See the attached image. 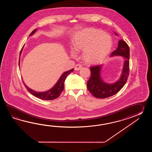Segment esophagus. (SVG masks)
<instances>
[{
    "mask_svg": "<svg viewBox=\"0 0 152 152\" xmlns=\"http://www.w3.org/2000/svg\"><path fill=\"white\" fill-rule=\"evenodd\" d=\"M83 67V66L80 64H77L75 66V71H79Z\"/></svg>",
    "mask_w": 152,
    "mask_h": 152,
    "instance_id": "34e87169",
    "label": "esophagus"
}]
</instances>
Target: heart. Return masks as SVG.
Wrapping results in <instances>:
<instances>
[{
  "label": "heart",
  "instance_id": "b5f03b06",
  "mask_svg": "<svg viewBox=\"0 0 152 152\" xmlns=\"http://www.w3.org/2000/svg\"><path fill=\"white\" fill-rule=\"evenodd\" d=\"M73 53L82 50L81 58L87 65H95L102 61L109 54L113 45L112 38L103 31L88 28L75 32L71 39Z\"/></svg>",
  "mask_w": 152,
  "mask_h": 152
}]
</instances>
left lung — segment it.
Masks as SVG:
<instances>
[{
    "mask_svg": "<svg viewBox=\"0 0 152 152\" xmlns=\"http://www.w3.org/2000/svg\"><path fill=\"white\" fill-rule=\"evenodd\" d=\"M115 34L117 35L116 32ZM129 54L130 50L128 45L122 39L119 41L118 47L114 50L110 57L113 56H122L124 59L122 75L116 82L107 84L101 78L100 73L103 64L90 67L91 75L87 81V87L88 91L94 97L104 99L111 97L118 92L126 83L129 74Z\"/></svg>",
    "mask_w": 152,
    "mask_h": 152,
    "instance_id": "1",
    "label": "left lung"
}]
</instances>
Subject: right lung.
Masks as SVG:
<instances>
[{
	"mask_svg": "<svg viewBox=\"0 0 152 152\" xmlns=\"http://www.w3.org/2000/svg\"><path fill=\"white\" fill-rule=\"evenodd\" d=\"M36 30H37L36 29L34 30L29 36L32 35L36 31ZM23 48V47L20 52V55L21 54L22 50ZM20 61H19V64H20ZM73 71V68H72L71 70H69L68 71L65 72L59 78L56 84H55V85L52 87L51 89H50L49 90L45 91V92H37L35 91L32 90V89L30 88L29 87H28L26 85V84H24L23 81V82L25 87L27 89V90L28 91L30 94H32L33 96H34L35 97L39 98L41 99H43V100H53V99H55L58 97H59L60 94H61L62 91L64 90V83H65V80L68 75L72 72Z\"/></svg>",
	"mask_w": 152,
	"mask_h": 152,
	"instance_id": "obj_1",
	"label": "right lung"
}]
</instances>
